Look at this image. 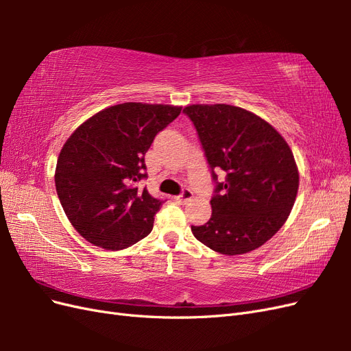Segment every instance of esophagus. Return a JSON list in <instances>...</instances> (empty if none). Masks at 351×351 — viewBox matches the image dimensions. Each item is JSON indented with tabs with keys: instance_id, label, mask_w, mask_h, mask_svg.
I'll return each instance as SVG.
<instances>
[{
	"instance_id": "34e87169",
	"label": "esophagus",
	"mask_w": 351,
	"mask_h": 351,
	"mask_svg": "<svg viewBox=\"0 0 351 351\" xmlns=\"http://www.w3.org/2000/svg\"><path fill=\"white\" fill-rule=\"evenodd\" d=\"M174 199H176V202H178V204H186V202H189V200H192V199H193V192H192V190L186 189V190H183V193H182V195L176 196Z\"/></svg>"
}]
</instances>
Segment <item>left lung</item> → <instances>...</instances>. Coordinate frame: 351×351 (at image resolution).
Listing matches in <instances>:
<instances>
[{"mask_svg":"<svg viewBox=\"0 0 351 351\" xmlns=\"http://www.w3.org/2000/svg\"><path fill=\"white\" fill-rule=\"evenodd\" d=\"M193 121L212 177L222 169L205 226L193 236L227 256L261 247L289 218L299 190V169L289 143L247 110L227 104H193L183 110Z\"/></svg>","mask_w":351,"mask_h":351,"instance_id":"left-lung-1","label":"left lung"}]
</instances>
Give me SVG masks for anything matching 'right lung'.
<instances>
[{"label": "right lung", "instance_id": "obj_1", "mask_svg": "<svg viewBox=\"0 0 351 351\" xmlns=\"http://www.w3.org/2000/svg\"><path fill=\"white\" fill-rule=\"evenodd\" d=\"M182 107L124 102L82 123L58 155L56 189L79 234L105 250L145 239L164 204L136 183L146 177L145 155Z\"/></svg>", "mask_w": 351, "mask_h": 351}]
</instances>
